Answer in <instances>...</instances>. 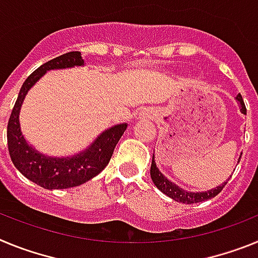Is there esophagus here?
Masks as SVG:
<instances>
[{
    "instance_id": "esophagus-1",
    "label": "esophagus",
    "mask_w": 258,
    "mask_h": 258,
    "mask_svg": "<svg viewBox=\"0 0 258 258\" xmlns=\"http://www.w3.org/2000/svg\"><path fill=\"white\" fill-rule=\"evenodd\" d=\"M141 116H142V115H140V117H141Z\"/></svg>"
}]
</instances>
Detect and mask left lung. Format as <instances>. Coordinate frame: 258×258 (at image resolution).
Wrapping results in <instances>:
<instances>
[{
  "mask_svg": "<svg viewBox=\"0 0 258 258\" xmlns=\"http://www.w3.org/2000/svg\"><path fill=\"white\" fill-rule=\"evenodd\" d=\"M236 99H238L239 104H240L241 112L244 113V115H247V108H245L244 101H243L241 95L239 94L238 97H236ZM240 157H239V160H240ZM150 173H151L152 182H154L155 186H156L161 192H164L165 195L172 198V199L175 200V202L183 203V204H194V203L206 202V200L212 199V198H214L216 195H218L227 183V182H225V183H222L221 186H218V187L212 188V190L206 191V192H188V191L183 190V188H179L177 184H174L173 182H170L169 179L165 178V177L161 174V172H159L156 163H155L154 160V156H152L151 170H150ZM227 181H229V179H227Z\"/></svg>",
  "mask_w": 258,
  "mask_h": 258,
  "instance_id": "1",
  "label": "left lung"
}]
</instances>
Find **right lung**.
Returning <instances> with one entry per match:
<instances>
[{"label": "right lung", "instance_id": "right-lung-1", "mask_svg": "<svg viewBox=\"0 0 258 258\" xmlns=\"http://www.w3.org/2000/svg\"><path fill=\"white\" fill-rule=\"evenodd\" d=\"M80 51H70L46 61L32 72L20 89L8 122V146L13 164L29 181L47 190L76 187L98 175L111 160L116 145L126 129V124L115 125L98 137L85 151L72 157H49L36 151L26 142L19 125L23 99L36 81L46 71L83 66Z\"/></svg>", "mask_w": 258, "mask_h": 258}]
</instances>
